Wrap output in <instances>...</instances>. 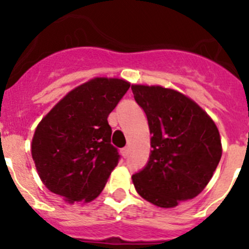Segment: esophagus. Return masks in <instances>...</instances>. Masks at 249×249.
Returning <instances> with one entry per match:
<instances>
[{"mask_svg": "<svg viewBox=\"0 0 249 249\" xmlns=\"http://www.w3.org/2000/svg\"><path fill=\"white\" fill-rule=\"evenodd\" d=\"M128 152H129V148L128 147H124V148L121 149V153H122V156L124 158H127V156H128Z\"/></svg>", "mask_w": 249, "mask_h": 249, "instance_id": "34e87169", "label": "esophagus"}]
</instances>
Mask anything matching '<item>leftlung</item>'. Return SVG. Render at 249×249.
Masks as SVG:
<instances>
[{
	"mask_svg": "<svg viewBox=\"0 0 249 249\" xmlns=\"http://www.w3.org/2000/svg\"><path fill=\"white\" fill-rule=\"evenodd\" d=\"M131 89L152 133L146 166L132 176L136 191L163 208L195 198L221 160V138L214 122L197 103L175 89L142 85Z\"/></svg>",
	"mask_w": 249,
	"mask_h": 249,
	"instance_id": "8db88e82",
	"label": "left lung"
}]
</instances>
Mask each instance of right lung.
Listing matches in <instances>:
<instances>
[{"mask_svg":"<svg viewBox=\"0 0 249 249\" xmlns=\"http://www.w3.org/2000/svg\"><path fill=\"white\" fill-rule=\"evenodd\" d=\"M128 89L126 81L97 77L72 89L39 122L31 152L51 192L70 203L102 192L121 157L107 117Z\"/></svg>","mask_w":249,"mask_h":249,"instance_id":"add662e5","label":"right lung"}]
</instances>
